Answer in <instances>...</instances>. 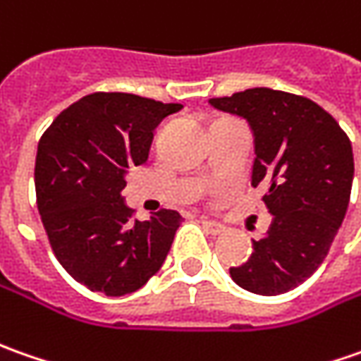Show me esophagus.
<instances>
[{
    "label": "esophagus",
    "instance_id": "1",
    "mask_svg": "<svg viewBox=\"0 0 361 361\" xmlns=\"http://www.w3.org/2000/svg\"><path fill=\"white\" fill-rule=\"evenodd\" d=\"M202 224H204V228L212 235H219V233H224L226 231V226H221V224H218V221H214V219H202Z\"/></svg>",
    "mask_w": 361,
    "mask_h": 361
}]
</instances>
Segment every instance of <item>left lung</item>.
Returning <instances> with one entry per match:
<instances>
[{"mask_svg": "<svg viewBox=\"0 0 361 361\" xmlns=\"http://www.w3.org/2000/svg\"><path fill=\"white\" fill-rule=\"evenodd\" d=\"M209 104L250 123L252 185L266 183L264 204L274 216L250 259L230 267L231 280L259 295L290 292L322 266L345 218L354 180L350 137L324 107L288 92L254 87Z\"/></svg>", "mask_w": 361, "mask_h": 361, "instance_id": "1", "label": "left lung"}]
</instances>
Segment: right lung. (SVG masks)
Segmentation results:
<instances>
[{
	"mask_svg": "<svg viewBox=\"0 0 361 361\" xmlns=\"http://www.w3.org/2000/svg\"><path fill=\"white\" fill-rule=\"evenodd\" d=\"M133 94L85 95L37 143L35 195L57 262L92 292H135L164 266L181 216L131 219L121 195L128 169L147 161L159 121L180 111Z\"/></svg>",
	"mask_w": 361,
	"mask_h": 361,
	"instance_id": "add662e5",
	"label": "right lung"
}]
</instances>
